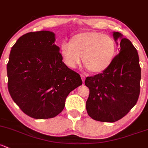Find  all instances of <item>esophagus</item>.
<instances>
[{"label": "esophagus", "instance_id": "esophagus-1", "mask_svg": "<svg viewBox=\"0 0 148 148\" xmlns=\"http://www.w3.org/2000/svg\"><path fill=\"white\" fill-rule=\"evenodd\" d=\"M81 78H82V82H84L85 81V79H86V77H85V76L84 75V74H81Z\"/></svg>", "mask_w": 148, "mask_h": 148}]
</instances>
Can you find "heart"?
Returning a JSON list of instances; mask_svg holds the SVG:
<instances>
[{
  "instance_id": "obj_1",
  "label": "heart",
  "mask_w": 148,
  "mask_h": 148,
  "mask_svg": "<svg viewBox=\"0 0 148 148\" xmlns=\"http://www.w3.org/2000/svg\"><path fill=\"white\" fill-rule=\"evenodd\" d=\"M116 40L108 35L89 32L77 34L70 39L69 42H63L61 54L68 67L75 69L82 62L94 73L106 70L114 60L116 54Z\"/></svg>"
}]
</instances>
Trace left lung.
Instances as JSON below:
<instances>
[{"label":"left lung","instance_id":"8db88e82","mask_svg":"<svg viewBox=\"0 0 148 148\" xmlns=\"http://www.w3.org/2000/svg\"><path fill=\"white\" fill-rule=\"evenodd\" d=\"M120 38V53L102 73L86 77L89 88L86 106L88 115L96 121L113 123L123 118L138 101L140 89L141 69L136 47L128 39Z\"/></svg>","mask_w":148,"mask_h":148}]
</instances>
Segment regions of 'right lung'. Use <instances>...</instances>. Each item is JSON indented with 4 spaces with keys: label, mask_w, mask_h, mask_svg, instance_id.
<instances>
[{
    "label": "right lung",
    "mask_w": 148,
    "mask_h": 148,
    "mask_svg": "<svg viewBox=\"0 0 148 148\" xmlns=\"http://www.w3.org/2000/svg\"><path fill=\"white\" fill-rule=\"evenodd\" d=\"M53 32L21 36L12 46L7 64L8 88L14 102L31 118L60 114L66 96L82 84L80 75L62 62Z\"/></svg>",
    "instance_id": "add662e5"
}]
</instances>
